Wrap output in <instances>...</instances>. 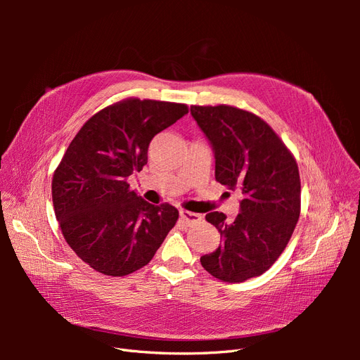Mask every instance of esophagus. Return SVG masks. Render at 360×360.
<instances>
[{"instance_id":"34e87169","label":"esophagus","mask_w":360,"mask_h":360,"mask_svg":"<svg viewBox=\"0 0 360 360\" xmlns=\"http://www.w3.org/2000/svg\"><path fill=\"white\" fill-rule=\"evenodd\" d=\"M180 216H181V219L186 222L188 225L197 224V222L201 221V216L198 213H192V212H188V210H181Z\"/></svg>"}]
</instances>
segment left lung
<instances>
[{"instance_id": "8db88e82", "label": "left lung", "mask_w": 360, "mask_h": 360, "mask_svg": "<svg viewBox=\"0 0 360 360\" xmlns=\"http://www.w3.org/2000/svg\"><path fill=\"white\" fill-rule=\"evenodd\" d=\"M191 114L214 153V177L240 189V213L228 222L219 212L205 214L221 233L201 266L225 282L263 275L288 245L300 214L296 159L264 120L234 106H191Z\"/></svg>"}]
</instances>
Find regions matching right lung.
<instances>
[{
  "instance_id": "obj_1",
  "label": "right lung",
  "mask_w": 360,
  "mask_h": 360,
  "mask_svg": "<svg viewBox=\"0 0 360 360\" xmlns=\"http://www.w3.org/2000/svg\"><path fill=\"white\" fill-rule=\"evenodd\" d=\"M188 111L183 103L130 97L94 114L68 147L52 179L53 210L68 245L94 270L134 274L176 225V207L144 201L127 177L147 163L155 135Z\"/></svg>"
}]
</instances>
